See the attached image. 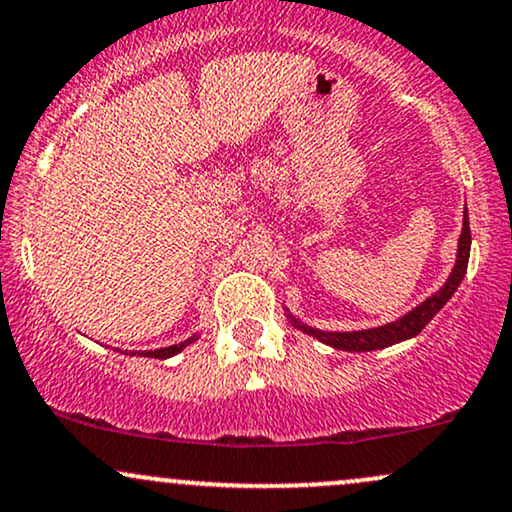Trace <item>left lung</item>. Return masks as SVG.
<instances>
[{
    "instance_id": "1",
    "label": "left lung",
    "mask_w": 512,
    "mask_h": 512,
    "mask_svg": "<svg viewBox=\"0 0 512 512\" xmlns=\"http://www.w3.org/2000/svg\"><path fill=\"white\" fill-rule=\"evenodd\" d=\"M470 243H472L470 221H467V207H465L463 233H460V240H458V260H455L451 276H448V281L443 283V286L432 295V298H427L422 305H417L415 310L396 319V322L377 326V329H365V331H319V329H312V326L300 324L298 319L291 315L288 317H291V322L298 326V329H303L305 334L315 336L317 341H322L331 348L348 350V353H367V350L389 348V346H393V343H400V341H405V338H412V336L420 334L424 326L432 322L436 312H439L441 307L451 300V295L458 291L460 281H463V276L467 272V262H470Z\"/></svg>"
}]
</instances>
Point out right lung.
<instances>
[{"label":"right lung","instance_id":"add662e5","mask_svg":"<svg viewBox=\"0 0 512 512\" xmlns=\"http://www.w3.org/2000/svg\"><path fill=\"white\" fill-rule=\"evenodd\" d=\"M193 341H195V336H193V338H188V341H183V343H176V346L159 348V350H145V353H140V355H145V357H159V360H166V357H171V355L181 353V350L186 348L188 343H193ZM133 355H135V353H133Z\"/></svg>","mask_w":512,"mask_h":512}]
</instances>
